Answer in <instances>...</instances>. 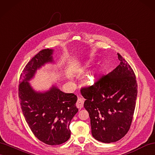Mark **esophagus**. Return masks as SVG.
Listing matches in <instances>:
<instances>
[{
	"label": "esophagus",
	"mask_w": 155,
	"mask_h": 155,
	"mask_svg": "<svg viewBox=\"0 0 155 155\" xmlns=\"http://www.w3.org/2000/svg\"><path fill=\"white\" fill-rule=\"evenodd\" d=\"M84 101L82 99V98H81V97L78 98V99L76 102V107L78 108H80V109L82 108L83 107H84Z\"/></svg>",
	"instance_id": "1"
}]
</instances>
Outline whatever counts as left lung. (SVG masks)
<instances>
[{"mask_svg":"<svg viewBox=\"0 0 155 155\" xmlns=\"http://www.w3.org/2000/svg\"><path fill=\"white\" fill-rule=\"evenodd\" d=\"M120 64L111 72L98 78L94 84L81 88L89 112L93 137L110 143L121 139L129 131L137 95L134 71L118 53Z\"/></svg>","mask_w":155,"mask_h":155,"instance_id":"left-lung-1","label":"left lung"}]
</instances>
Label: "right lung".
Returning <instances> with one entry per match:
<instances>
[{"label": "right lung", "instance_id": "right-lung-1", "mask_svg": "<svg viewBox=\"0 0 155 155\" xmlns=\"http://www.w3.org/2000/svg\"><path fill=\"white\" fill-rule=\"evenodd\" d=\"M52 52V49H43L26 64L20 75L18 96L25 121L34 135L45 144L57 145L70 137V122L78 111L77 96L54 85L46 92H37L28 82L37 69L53 61Z\"/></svg>", "mask_w": 155, "mask_h": 155}]
</instances>
